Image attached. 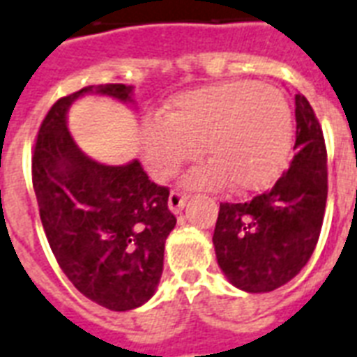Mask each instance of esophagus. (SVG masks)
<instances>
[{"instance_id":"34e87169","label":"esophagus","mask_w":357,"mask_h":357,"mask_svg":"<svg viewBox=\"0 0 357 357\" xmlns=\"http://www.w3.org/2000/svg\"><path fill=\"white\" fill-rule=\"evenodd\" d=\"M187 204V195L179 191H172L170 197H168V208H170L172 213H179Z\"/></svg>"}]
</instances>
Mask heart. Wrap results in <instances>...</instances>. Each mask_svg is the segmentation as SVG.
<instances>
[{
  "label": "heart",
  "mask_w": 357,
  "mask_h": 357,
  "mask_svg": "<svg viewBox=\"0 0 357 357\" xmlns=\"http://www.w3.org/2000/svg\"><path fill=\"white\" fill-rule=\"evenodd\" d=\"M142 157L158 181L187 162L208 157L185 178L192 189L248 195L271 187L286 170L293 144V115L286 96L266 84L229 81L179 92L165 117L145 119Z\"/></svg>",
  "instance_id": "1"
}]
</instances>
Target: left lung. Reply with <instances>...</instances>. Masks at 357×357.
Returning <instances> with one entry per match:
<instances>
[{
    "mask_svg": "<svg viewBox=\"0 0 357 357\" xmlns=\"http://www.w3.org/2000/svg\"><path fill=\"white\" fill-rule=\"evenodd\" d=\"M295 157L268 192L219 204L213 248L232 286L266 293L301 273L318 244L327 202V151L312 105L295 94Z\"/></svg>",
    "mask_w": 357,
    "mask_h": 357,
    "instance_id": "left-lung-1",
    "label": "left lung"
}]
</instances>
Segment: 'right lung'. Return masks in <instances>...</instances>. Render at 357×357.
<instances>
[{
  "label": "right lung",
  "instance_id": "1",
  "mask_svg": "<svg viewBox=\"0 0 357 357\" xmlns=\"http://www.w3.org/2000/svg\"><path fill=\"white\" fill-rule=\"evenodd\" d=\"M86 94L134 102L126 84L84 86L60 98L39 128L31 181L62 273L86 299L125 312L157 291L176 218L168 210L170 191L153 183L139 160L102 165L79 149L68 130V112Z\"/></svg>",
  "mask_w": 357,
  "mask_h": 357
}]
</instances>
